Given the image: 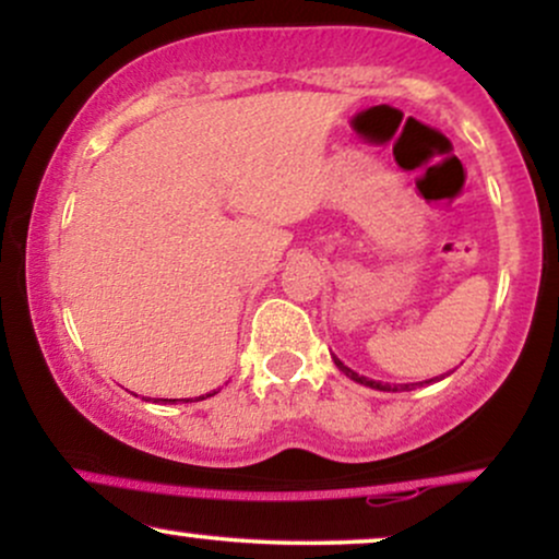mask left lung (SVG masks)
I'll list each match as a JSON object with an SVG mask.
<instances>
[{
    "label": "left lung",
    "mask_w": 559,
    "mask_h": 559,
    "mask_svg": "<svg viewBox=\"0 0 559 559\" xmlns=\"http://www.w3.org/2000/svg\"><path fill=\"white\" fill-rule=\"evenodd\" d=\"M333 362H336V368L342 370L346 378H352V381L362 383V386H370V389H378V391H396V389H413L415 386V383H404V386H391V383H381V381H373V378H365L360 373H355V370H352V368H346V365L338 360V357H333ZM441 378H444V376H441ZM441 378L436 376V378H431V381H441ZM431 381H426V383H431Z\"/></svg>",
    "instance_id": "1"
}]
</instances>
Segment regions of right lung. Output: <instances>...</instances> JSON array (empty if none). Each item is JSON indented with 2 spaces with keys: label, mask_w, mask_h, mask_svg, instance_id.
<instances>
[{
  "label": "right lung",
  "mask_w": 559,
  "mask_h": 559,
  "mask_svg": "<svg viewBox=\"0 0 559 559\" xmlns=\"http://www.w3.org/2000/svg\"><path fill=\"white\" fill-rule=\"evenodd\" d=\"M213 394H217V391H213ZM213 394H207V396H213ZM199 400H204V396H199ZM170 402H176V400H170Z\"/></svg>",
  "instance_id": "right-lung-1"
}]
</instances>
